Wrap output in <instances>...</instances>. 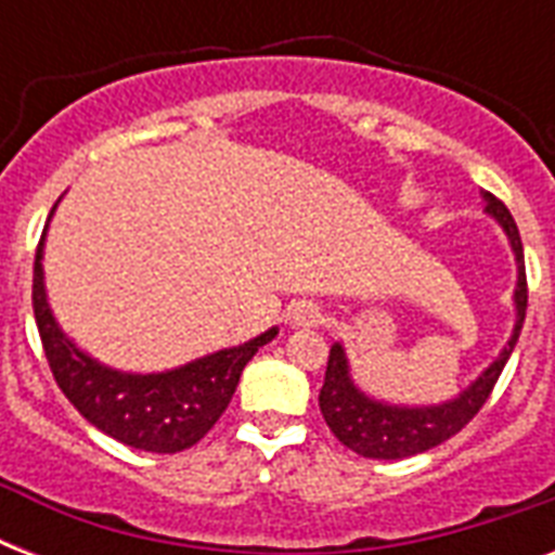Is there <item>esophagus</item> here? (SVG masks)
<instances>
[{
    "instance_id": "34e87169",
    "label": "esophagus",
    "mask_w": 555,
    "mask_h": 555,
    "mask_svg": "<svg viewBox=\"0 0 555 555\" xmlns=\"http://www.w3.org/2000/svg\"><path fill=\"white\" fill-rule=\"evenodd\" d=\"M287 322L294 325V328H308V325H320L322 313L320 308L313 302H294L287 308Z\"/></svg>"
}]
</instances>
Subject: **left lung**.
Returning a JSON list of instances; mask_svg holds the SVG:
<instances>
[{"label": "left lung", "mask_w": 555, "mask_h": 555, "mask_svg": "<svg viewBox=\"0 0 555 555\" xmlns=\"http://www.w3.org/2000/svg\"><path fill=\"white\" fill-rule=\"evenodd\" d=\"M487 216L495 218V224L504 230L509 242V250L516 256V291H513V305H516V325L509 334L507 346L492 360L478 377L466 388H461L455 397L443 403L409 405L388 403L379 397L365 395L351 377V363H348L346 346L334 343L328 354V369H325V383L320 391V412L328 423V429L337 435L343 447L363 457H379V461H397V457L421 455L426 449L440 447L443 440L464 429L473 421L478 409L487 403L492 386L499 383L501 371L507 365L509 354L518 343L521 325H525L527 311V279H525V247L518 227L509 216V209L501 204L495 195L481 192Z\"/></svg>", "instance_id": "left-lung-1"}]
</instances>
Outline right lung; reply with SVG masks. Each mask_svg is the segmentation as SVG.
Returning a JSON list of instances; mask_svg holds the SVG:
<instances>
[{
    "label": "right lung",
    "instance_id": "right-lung-1",
    "mask_svg": "<svg viewBox=\"0 0 555 555\" xmlns=\"http://www.w3.org/2000/svg\"><path fill=\"white\" fill-rule=\"evenodd\" d=\"M46 235L48 224L34 261V317L56 386L63 388V395L91 426H98L108 438L120 440L126 447L155 452V455H172L198 443L233 400L244 365L250 363L261 346L276 339V325L242 346L221 348L178 369L150 371V374L112 369L94 360L89 351H82L60 328L48 305L46 270H42Z\"/></svg>",
    "mask_w": 555,
    "mask_h": 555
}]
</instances>
